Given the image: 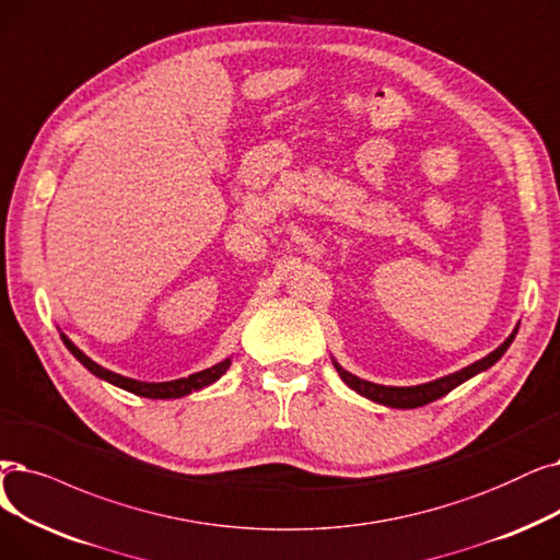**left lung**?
I'll return each mask as SVG.
<instances>
[{"instance_id":"obj_1","label":"left lung","mask_w":560,"mask_h":560,"mask_svg":"<svg viewBox=\"0 0 560 560\" xmlns=\"http://www.w3.org/2000/svg\"><path fill=\"white\" fill-rule=\"evenodd\" d=\"M517 329L508 336L505 343L501 348H497L492 354H488L485 359L471 363V366L462 369L448 377H442V380H434V382H428V384H421V386H382V384H373V382H366V380H359L357 375L348 373L338 366V363L334 361V369L338 371L340 380H343L350 388H354L357 394L366 396L369 400H375L380 405H386V407H400V409H415V407H423L436 398L446 396L448 392H453V388L462 382H467L469 377L478 375L480 371L494 366V363L501 359V354L508 350V346L513 343Z\"/></svg>"}]
</instances>
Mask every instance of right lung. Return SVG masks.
Returning a JSON list of instances; mask_svg holds the SVG:
<instances>
[{"label":"right lung","instance_id":"obj_1","mask_svg":"<svg viewBox=\"0 0 560 560\" xmlns=\"http://www.w3.org/2000/svg\"><path fill=\"white\" fill-rule=\"evenodd\" d=\"M61 338H63L66 348H68L72 354H75L93 375H98V377H103V380H107V382H112V384H116V386H120V388H126V392L137 394V396H143V398H162V400H164V398H180V396H187V394L199 392V388H203V386H208V384L220 380V377L229 371V366H231V359H224L222 363H214L212 369H206V371H201V373H194V375H189V377H180V380H174V382H158V384H155V382H137V380H130V377H124V375H116V373H112V371L98 366V363L91 361L82 350H78L75 346H72L63 334H61Z\"/></svg>","mask_w":560,"mask_h":560}]
</instances>
